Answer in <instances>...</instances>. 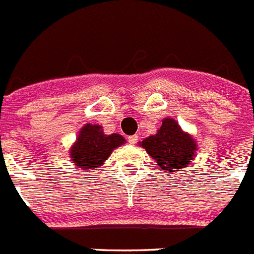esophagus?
<instances>
[{
	"instance_id": "1",
	"label": "esophagus",
	"mask_w": 254,
	"mask_h": 254,
	"mask_svg": "<svg viewBox=\"0 0 254 254\" xmlns=\"http://www.w3.org/2000/svg\"><path fill=\"white\" fill-rule=\"evenodd\" d=\"M127 140H129L130 144H136V142H138V135H131L127 138Z\"/></svg>"
}]
</instances>
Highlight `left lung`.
<instances>
[{"label": "left lung", "mask_w": 254, "mask_h": 254, "mask_svg": "<svg viewBox=\"0 0 254 254\" xmlns=\"http://www.w3.org/2000/svg\"><path fill=\"white\" fill-rule=\"evenodd\" d=\"M139 145L167 173L180 171L188 166L197 149L193 136L183 131L176 120L170 118L162 120L157 134L143 139Z\"/></svg>", "instance_id": "8db88e82"}]
</instances>
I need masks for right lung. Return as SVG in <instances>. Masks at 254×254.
Instances as JSON below:
<instances>
[{
  "mask_svg": "<svg viewBox=\"0 0 254 254\" xmlns=\"http://www.w3.org/2000/svg\"><path fill=\"white\" fill-rule=\"evenodd\" d=\"M124 143L125 139L120 134L106 135L101 125L85 124L70 148V160L83 170H97L115 148Z\"/></svg>",
  "mask_w": 254,
  "mask_h": 254,
  "instance_id": "1",
  "label": "right lung"
}]
</instances>
